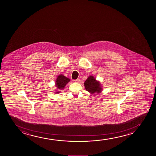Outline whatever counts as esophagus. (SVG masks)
<instances>
[{
    "instance_id": "34e87169",
    "label": "esophagus",
    "mask_w": 156,
    "mask_h": 156,
    "mask_svg": "<svg viewBox=\"0 0 156 156\" xmlns=\"http://www.w3.org/2000/svg\"><path fill=\"white\" fill-rule=\"evenodd\" d=\"M79 81H80V79H76V80H74V81L76 82V83H78Z\"/></svg>"
}]
</instances>
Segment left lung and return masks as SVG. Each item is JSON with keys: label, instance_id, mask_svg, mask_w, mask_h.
Returning <instances> with one entry per match:
<instances>
[{"label": "left lung", "instance_id": "left-lung-1", "mask_svg": "<svg viewBox=\"0 0 156 156\" xmlns=\"http://www.w3.org/2000/svg\"><path fill=\"white\" fill-rule=\"evenodd\" d=\"M84 86L86 90L90 92V94L100 93L102 90L100 83L97 81L93 76H90L88 77L84 83Z\"/></svg>", "mask_w": 156, "mask_h": 156}]
</instances>
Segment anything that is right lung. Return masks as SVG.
<instances>
[{
    "label": "right lung",
    "instance_id": "1",
    "mask_svg": "<svg viewBox=\"0 0 156 156\" xmlns=\"http://www.w3.org/2000/svg\"><path fill=\"white\" fill-rule=\"evenodd\" d=\"M70 81V79H69L67 77H65L63 75H60L58 76L57 79H56V87L58 88V90H62L65 87L66 84ZM55 92L56 93H59L60 91L57 90Z\"/></svg>",
    "mask_w": 156,
    "mask_h": 156
}]
</instances>
